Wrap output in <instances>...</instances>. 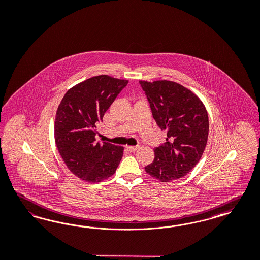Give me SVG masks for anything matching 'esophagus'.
<instances>
[{"label": "esophagus", "instance_id": "obj_1", "mask_svg": "<svg viewBox=\"0 0 260 260\" xmlns=\"http://www.w3.org/2000/svg\"><path fill=\"white\" fill-rule=\"evenodd\" d=\"M125 148H126V150L127 151H129V152H135L136 150H138V146H125Z\"/></svg>", "mask_w": 260, "mask_h": 260}]
</instances>
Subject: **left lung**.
<instances>
[{"mask_svg": "<svg viewBox=\"0 0 260 260\" xmlns=\"http://www.w3.org/2000/svg\"><path fill=\"white\" fill-rule=\"evenodd\" d=\"M160 129L164 145L154 149L153 161L145 167L151 177L168 182L182 178L200 161L209 131L206 107L195 93L170 81H139Z\"/></svg>", "mask_w": 260, "mask_h": 260, "instance_id": "obj_1", "label": "left lung"}]
</instances>
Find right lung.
Wrapping results in <instances>:
<instances>
[{
	"label": "right lung",
	"instance_id": "add662e5",
	"mask_svg": "<svg viewBox=\"0 0 260 260\" xmlns=\"http://www.w3.org/2000/svg\"><path fill=\"white\" fill-rule=\"evenodd\" d=\"M127 80L100 75L68 90L55 114L54 141L63 161L76 177L101 182L116 172L124 147L96 143V125Z\"/></svg>",
	"mask_w": 260,
	"mask_h": 260
}]
</instances>
